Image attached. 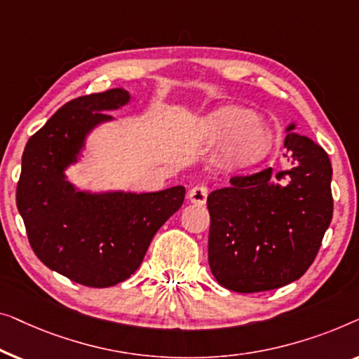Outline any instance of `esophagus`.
Instances as JSON below:
<instances>
[{"instance_id":"esophagus-1","label":"esophagus","mask_w":359,"mask_h":359,"mask_svg":"<svg viewBox=\"0 0 359 359\" xmlns=\"http://www.w3.org/2000/svg\"><path fill=\"white\" fill-rule=\"evenodd\" d=\"M206 196H208V189L205 185H195L189 191V200L195 205H205Z\"/></svg>"}]
</instances>
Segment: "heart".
<instances>
[{"instance_id":"obj_1","label":"heart","mask_w":359,"mask_h":359,"mask_svg":"<svg viewBox=\"0 0 359 359\" xmlns=\"http://www.w3.org/2000/svg\"><path fill=\"white\" fill-rule=\"evenodd\" d=\"M203 136L210 141L226 140L221 163L229 169H245L264 161L273 146V135L255 120L252 110L241 105H223L203 122Z\"/></svg>"}]
</instances>
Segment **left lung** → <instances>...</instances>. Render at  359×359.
Segmentation results:
<instances>
[{
	"instance_id": "8db88e82",
	"label": "left lung",
	"mask_w": 359,
	"mask_h": 359,
	"mask_svg": "<svg viewBox=\"0 0 359 359\" xmlns=\"http://www.w3.org/2000/svg\"><path fill=\"white\" fill-rule=\"evenodd\" d=\"M294 128L287 125L285 138L290 169L232 177L206 200L210 269L231 291H269L299 280L332 221L329 154Z\"/></svg>"
}]
</instances>
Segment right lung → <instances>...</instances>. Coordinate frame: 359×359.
<instances>
[{"label":"right lung","instance_id":"obj_1","mask_svg":"<svg viewBox=\"0 0 359 359\" xmlns=\"http://www.w3.org/2000/svg\"><path fill=\"white\" fill-rule=\"evenodd\" d=\"M131 100L125 89L69 100L32 135L22 153L16 203L30 247L50 270L79 285L109 287L138 270L158 229L185 198L182 185L159 191L81 190L67 177L90 131Z\"/></svg>","mask_w":359,"mask_h":359}]
</instances>
